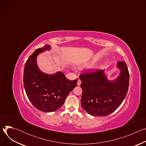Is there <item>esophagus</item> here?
Masks as SVG:
<instances>
[{"instance_id":"1","label":"esophagus","mask_w":146,"mask_h":146,"mask_svg":"<svg viewBox=\"0 0 146 146\" xmlns=\"http://www.w3.org/2000/svg\"><path fill=\"white\" fill-rule=\"evenodd\" d=\"M81 83V81L80 80H78V81H77V86H80Z\"/></svg>"}]
</instances>
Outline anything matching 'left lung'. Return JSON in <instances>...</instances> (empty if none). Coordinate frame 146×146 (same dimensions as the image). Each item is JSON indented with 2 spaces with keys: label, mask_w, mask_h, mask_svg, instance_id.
<instances>
[{
  "label": "left lung",
  "mask_w": 146,
  "mask_h": 146,
  "mask_svg": "<svg viewBox=\"0 0 146 146\" xmlns=\"http://www.w3.org/2000/svg\"><path fill=\"white\" fill-rule=\"evenodd\" d=\"M121 72L117 78L109 81L103 70L80 75L82 90L81 103L88 114L106 116L114 112L122 103L128 90L129 73L124 61L117 62Z\"/></svg>",
  "instance_id": "left-lung-1"
}]
</instances>
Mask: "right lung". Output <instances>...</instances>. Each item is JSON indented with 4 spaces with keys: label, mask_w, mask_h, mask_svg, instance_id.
Returning <instances> with one entry per match:
<instances>
[{
    "label": "right lung",
    "mask_w": 146,
    "mask_h": 146,
    "mask_svg": "<svg viewBox=\"0 0 146 146\" xmlns=\"http://www.w3.org/2000/svg\"><path fill=\"white\" fill-rule=\"evenodd\" d=\"M50 48V45H46L35 50L26 62L23 77L29 100L37 110L46 113L54 111L63 105L77 82V79L70 81L60 72L47 74L39 70L36 63L37 56Z\"/></svg>",
    "instance_id": "obj_1"
}]
</instances>
